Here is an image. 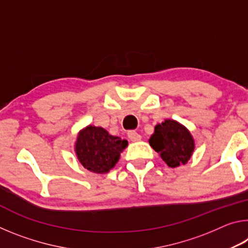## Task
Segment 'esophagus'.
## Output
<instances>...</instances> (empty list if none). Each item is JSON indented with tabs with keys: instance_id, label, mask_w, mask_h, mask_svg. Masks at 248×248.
<instances>
[{
	"instance_id": "1",
	"label": "esophagus",
	"mask_w": 248,
	"mask_h": 248,
	"mask_svg": "<svg viewBox=\"0 0 248 248\" xmlns=\"http://www.w3.org/2000/svg\"><path fill=\"white\" fill-rule=\"evenodd\" d=\"M128 138L129 140L132 142H137L141 140V136L137 131H134V130H131V131L128 132Z\"/></svg>"
}]
</instances>
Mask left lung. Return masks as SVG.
I'll use <instances>...</instances> for the list:
<instances>
[{
  "label": "left lung",
  "mask_w": 248,
  "mask_h": 248,
  "mask_svg": "<svg viewBox=\"0 0 248 248\" xmlns=\"http://www.w3.org/2000/svg\"><path fill=\"white\" fill-rule=\"evenodd\" d=\"M149 142L170 167L186 164L195 149L190 132L174 120L157 124Z\"/></svg>",
  "instance_id": "obj_1"
}]
</instances>
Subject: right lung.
Masks as SVG:
<instances>
[{
  "label": "right lung",
  "instance_id": "add662e5",
  "mask_svg": "<svg viewBox=\"0 0 248 248\" xmlns=\"http://www.w3.org/2000/svg\"><path fill=\"white\" fill-rule=\"evenodd\" d=\"M128 141L110 136L106 130L89 125L78 136L75 152L86 170L94 173H107L116 165Z\"/></svg>",
  "mask_w": 248,
  "mask_h": 248
}]
</instances>
